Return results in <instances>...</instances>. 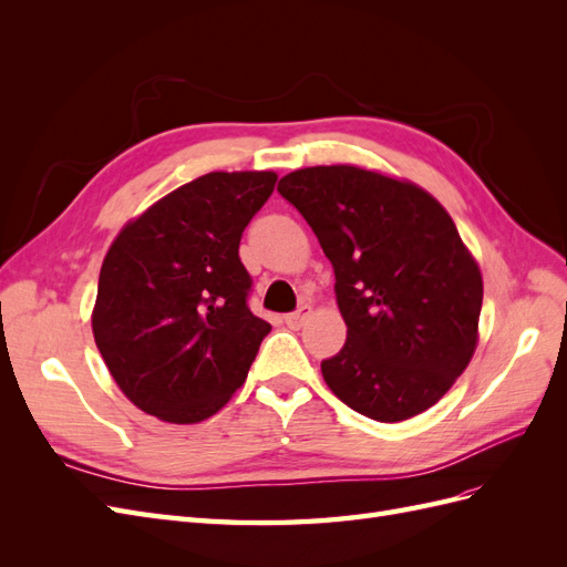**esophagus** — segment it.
Listing matches in <instances>:
<instances>
[{"label": "esophagus", "instance_id": "obj_1", "mask_svg": "<svg viewBox=\"0 0 567 567\" xmlns=\"http://www.w3.org/2000/svg\"><path fill=\"white\" fill-rule=\"evenodd\" d=\"M310 315H312V307H310V305H300L296 312L286 315L284 321L290 326V329H300V326H302L307 319H310Z\"/></svg>", "mask_w": 567, "mask_h": 567}]
</instances>
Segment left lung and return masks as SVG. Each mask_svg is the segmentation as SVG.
Here are the masks:
<instances>
[{"instance_id":"obj_1","label":"left lung","mask_w":567,"mask_h":567,"mask_svg":"<svg viewBox=\"0 0 567 567\" xmlns=\"http://www.w3.org/2000/svg\"><path fill=\"white\" fill-rule=\"evenodd\" d=\"M336 274L348 340L323 359L340 402L381 423L431 409L477 346L483 274L442 205L411 182L354 165L279 182Z\"/></svg>"}]
</instances>
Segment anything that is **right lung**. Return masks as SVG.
Returning a JSON list of instances; mask_svg holds the SVG:
<instances>
[{
    "label": "right lung",
    "mask_w": 567,
    "mask_h": 567,
    "mask_svg": "<svg viewBox=\"0 0 567 567\" xmlns=\"http://www.w3.org/2000/svg\"><path fill=\"white\" fill-rule=\"evenodd\" d=\"M274 173H210L132 219L99 274L92 331L117 388L167 423H198L244 385L271 326L248 307L238 244Z\"/></svg>",
    "instance_id": "add662e5"
}]
</instances>
